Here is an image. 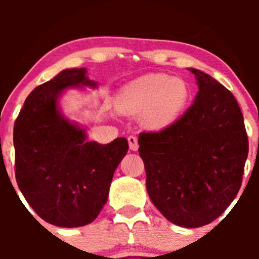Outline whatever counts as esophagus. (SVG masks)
<instances>
[{
  "instance_id": "esophagus-1",
  "label": "esophagus",
  "mask_w": 259,
  "mask_h": 259,
  "mask_svg": "<svg viewBox=\"0 0 259 259\" xmlns=\"http://www.w3.org/2000/svg\"><path fill=\"white\" fill-rule=\"evenodd\" d=\"M127 142H129V148L130 150L137 151L138 148H139V144H138V138L135 135H130L127 137Z\"/></svg>"
}]
</instances>
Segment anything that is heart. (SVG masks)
Instances as JSON below:
<instances>
[{
    "instance_id": "heart-1",
    "label": "heart",
    "mask_w": 259,
    "mask_h": 259,
    "mask_svg": "<svg viewBox=\"0 0 259 259\" xmlns=\"http://www.w3.org/2000/svg\"><path fill=\"white\" fill-rule=\"evenodd\" d=\"M190 98L192 91L185 80L168 74H148L120 90L117 108L127 115H143L146 126L161 129L180 117Z\"/></svg>"
}]
</instances>
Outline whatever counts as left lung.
<instances>
[{"label": "left lung", "mask_w": 259, "mask_h": 259, "mask_svg": "<svg viewBox=\"0 0 259 259\" xmlns=\"http://www.w3.org/2000/svg\"><path fill=\"white\" fill-rule=\"evenodd\" d=\"M199 91L180 119L161 132L139 134L146 190L158 210L187 228L209 224L242 185L248 137L233 94L208 74L190 69Z\"/></svg>", "instance_id": "obj_1"}]
</instances>
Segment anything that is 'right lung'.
<instances>
[{"mask_svg": "<svg viewBox=\"0 0 259 259\" xmlns=\"http://www.w3.org/2000/svg\"><path fill=\"white\" fill-rule=\"evenodd\" d=\"M85 69H66L38 85L25 100L14 126L15 176L21 193L38 217L57 227L94 222L108 200L114 171L127 140L86 142L85 130L57 110L56 99L70 86H95Z\"/></svg>", "mask_w": 259, "mask_h": 259, "instance_id": "add662e5", "label": "right lung"}]
</instances>
